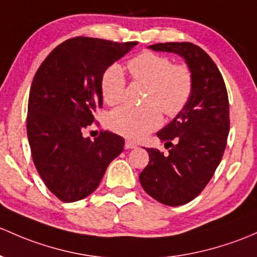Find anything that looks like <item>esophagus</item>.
<instances>
[{
  "mask_svg": "<svg viewBox=\"0 0 257 257\" xmlns=\"http://www.w3.org/2000/svg\"><path fill=\"white\" fill-rule=\"evenodd\" d=\"M125 149H134V148H137V144L134 142H131V140H125Z\"/></svg>",
  "mask_w": 257,
  "mask_h": 257,
  "instance_id": "obj_1",
  "label": "esophagus"
}]
</instances>
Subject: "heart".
Instances as JSON below:
<instances>
[{
  "mask_svg": "<svg viewBox=\"0 0 257 257\" xmlns=\"http://www.w3.org/2000/svg\"><path fill=\"white\" fill-rule=\"evenodd\" d=\"M128 70L138 82L149 86L144 107L120 106L112 110L108 125L115 133L140 140L160 126L161 110L166 117L177 115L193 92V75L185 64H174L169 56L145 53L128 61ZM126 80L118 64L110 65L101 79V91L108 104L119 103L125 93Z\"/></svg>",
  "mask_w": 257,
  "mask_h": 257,
  "instance_id": "obj_1",
  "label": "heart"
}]
</instances>
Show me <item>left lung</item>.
<instances>
[{
	"label": "left lung",
	"instance_id": "1",
	"mask_svg": "<svg viewBox=\"0 0 257 257\" xmlns=\"http://www.w3.org/2000/svg\"><path fill=\"white\" fill-rule=\"evenodd\" d=\"M149 48L183 56L193 75L188 103L156 134L166 143L169 154L147 149L150 161L139 176L154 199L182 206L204 190L223 158L230 128L228 92L217 65L198 45L159 43Z\"/></svg>",
	"mask_w": 257,
	"mask_h": 257
}]
</instances>
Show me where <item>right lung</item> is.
I'll list each match as a JSON object with an SVG mask.
<instances>
[{
	"instance_id": "obj_1",
	"label": "right lung",
	"mask_w": 257,
	"mask_h": 257,
	"mask_svg": "<svg viewBox=\"0 0 257 257\" xmlns=\"http://www.w3.org/2000/svg\"><path fill=\"white\" fill-rule=\"evenodd\" d=\"M137 42L75 37L45 58L32 82L27 136L33 163L51 193L76 202L98 187L108 165L123 151L124 139L107 131L82 133L102 108L101 79Z\"/></svg>"
}]
</instances>
